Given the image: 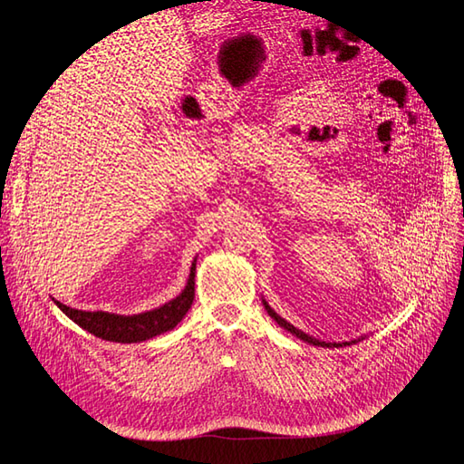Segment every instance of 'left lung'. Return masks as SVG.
I'll list each match as a JSON object with an SVG mask.
<instances>
[{"instance_id": "8db88e82", "label": "left lung", "mask_w": 464, "mask_h": 464, "mask_svg": "<svg viewBox=\"0 0 464 464\" xmlns=\"http://www.w3.org/2000/svg\"><path fill=\"white\" fill-rule=\"evenodd\" d=\"M263 305H265V310H266V314H269L280 327H285L286 331H290L292 334H296L298 339H302V341H305V343H310V344H314V346H327V348H333V346H343V344H353V343H323V341H317V339H314V336H310V334H305V333H302L300 329H296L294 325H290L288 321H285L283 317H280L278 314H275V310H271L269 307V304H266L265 300H263Z\"/></svg>"}]
</instances>
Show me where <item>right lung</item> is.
<instances>
[{
  "label": "right lung",
  "mask_w": 464,
  "mask_h": 464,
  "mask_svg": "<svg viewBox=\"0 0 464 464\" xmlns=\"http://www.w3.org/2000/svg\"><path fill=\"white\" fill-rule=\"evenodd\" d=\"M195 298V261L191 265V273L184 292L178 298L160 305L159 310L145 312L139 315H114L106 312H82L67 307L65 304L53 300L55 305L79 327L92 333L98 339L111 343H141L152 339L160 333L174 329L184 319Z\"/></svg>",
  "instance_id": "obj_1"
}]
</instances>
